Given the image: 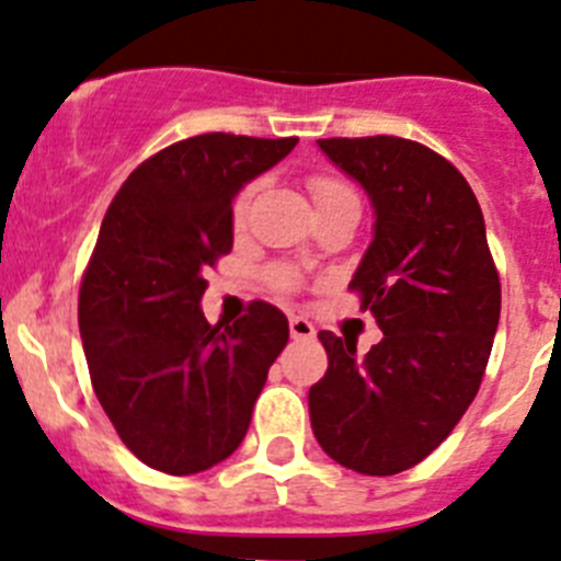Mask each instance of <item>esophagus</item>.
Masks as SVG:
<instances>
[{
  "mask_svg": "<svg viewBox=\"0 0 561 561\" xmlns=\"http://www.w3.org/2000/svg\"><path fill=\"white\" fill-rule=\"evenodd\" d=\"M290 335L296 341H310V337H316V327L305 316H290Z\"/></svg>",
  "mask_w": 561,
  "mask_h": 561,
  "instance_id": "34e87169",
  "label": "esophagus"
}]
</instances>
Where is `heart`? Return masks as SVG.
I'll list each match as a JSON object with an SVG mask.
<instances>
[{"instance_id": "b5f03b06", "label": "heart", "mask_w": 561, "mask_h": 561, "mask_svg": "<svg viewBox=\"0 0 561 561\" xmlns=\"http://www.w3.org/2000/svg\"><path fill=\"white\" fill-rule=\"evenodd\" d=\"M310 186H312V198H316V204H321V201H327V198H335V195L352 193L350 186L343 184V181L327 179V175H318V179H312ZM251 195H254V186H245L243 193L237 195V201H234V220H237V224H243ZM276 282L287 287V285H290V274H276Z\"/></svg>"}]
</instances>
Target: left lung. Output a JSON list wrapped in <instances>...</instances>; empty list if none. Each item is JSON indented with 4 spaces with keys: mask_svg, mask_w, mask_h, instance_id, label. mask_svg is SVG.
Wrapping results in <instances>:
<instances>
[{
    "mask_svg": "<svg viewBox=\"0 0 561 561\" xmlns=\"http://www.w3.org/2000/svg\"><path fill=\"white\" fill-rule=\"evenodd\" d=\"M375 211L350 287L382 341L357 355L321 330L330 366L310 388V425L330 458L397 476L431 456L476 400L501 321V279L467 179L400 136L318 139Z\"/></svg>",
    "mask_w": 561,
    "mask_h": 561,
    "instance_id": "obj_1",
    "label": "left lung"
}]
</instances>
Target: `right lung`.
I'll use <instances>...</instances> for the list:
<instances>
[{"label": "right lung", "instance_id": "obj_1", "mask_svg": "<svg viewBox=\"0 0 561 561\" xmlns=\"http://www.w3.org/2000/svg\"><path fill=\"white\" fill-rule=\"evenodd\" d=\"M290 139L201 134L142 161L111 201L80 285L94 393L130 453L168 476L226 461L285 350L287 318L254 301L234 324L201 310L206 271L234 243L237 193Z\"/></svg>", "mask_w": 561, "mask_h": 561}]
</instances>
